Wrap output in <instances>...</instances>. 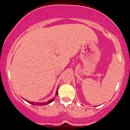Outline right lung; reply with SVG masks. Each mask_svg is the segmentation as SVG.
Here are the masks:
<instances>
[{
  "label": "right lung",
  "mask_w": 130,
  "mask_h": 130,
  "mask_svg": "<svg viewBox=\"0 0 130 130\" xmlns=\"http://www.w3.org/2000/svg\"><path fill=\"white\" fill-rule=\"evenodd\" d=\"M57 93H58V88H57V89L56 96H57ZM54 98H53V99L50 100V101H47V102H46V103H34V102H31V101L26 100H26L27 102H28V103H29L33 104V105H35V104H37V105H39V106H43V105H46V104H50L51 102H53V101L54 100Z\"/></svg>",
  "instance_id": "add662e5"
}]
</instances>
